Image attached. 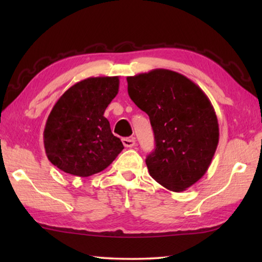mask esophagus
<instances>
[{"mask_svg": "<svg viewBox=\"0 0 262 262\" xmlns=\"http://www.w3.org/2000/svg\"><path fill=\"white\" fill-rule=\"evenodd\" d=\"M122 143L126 148H133L135 145V139L134 137H125L122 139Z\"/></svg>", "mask_w": 262, "mask_h": 262, "instance_id": "1", "label": "esophagus"}]
</instances>
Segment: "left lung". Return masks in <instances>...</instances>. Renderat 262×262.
Wrapping results in <instances>:
<instances>
[{
	"mask_svg": "<svg viewBox=\"0 0 262 262\" xmlns=\"http://www.w3.org/2000/svg\"><path fill=\"white\" fill-rule=\"evenodd\" d=\"M128 95L149 115L156 147L145 159L150 176L183 192L206 173L220 139L219 121L200 86L168 69L127 77Z\"/></svg>",
	"mask_w": 262,
	"mask_h": 262,
	"instance_id": "1",
	"label": "left lung"
}]
</instances>
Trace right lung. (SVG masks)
Listing matches in <instances>:
<instances>
[{
  "label": "right lung",
  "mask_w": 262,
  "mask_h": 262,
  "mask_svg": "<svg viewBox=\"0 0 262 262\" xmlns=\"http://www.w3.org/2000/svg\"><path fill=\"white\" fill-rule=\"evenodd\" d=\"M119 91L118 76L89 77L70 86L48 115L47 158L66 173L90 177L105 170L123 144L111 132L105 110Z\"/></svg>",
  "instance_id": "1"
}]
</instances>
